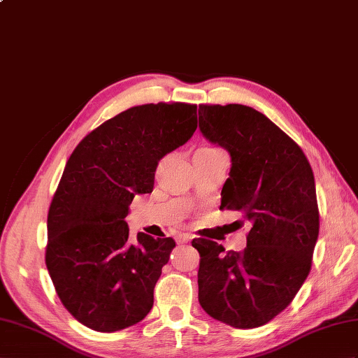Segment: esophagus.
Wrapping results in <instances>:
<instances>
[{"instance_id":"34e87169","label":"esophagus","mask_w":358,"mask_h":358,"mask_svg":"<svg viewBox=\"0 0 358 358\" xmlns=\"http://www.w3.org/2000/svg\"><path fill=\"white\" fill-rule=\"evenodd\" d=\"M189 240H191V235H188V234H180V235H178V238H176L179 245H184V243H188Z\"/></svg>"}]
</instances>
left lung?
<instances>
[{"label": "left lung", "mask_w": 358, "mask_h": 358, "mask_svg": "<svg viewBox=\"0 0 358 358\" xmlns=\"http://www.w3.org/2000/svg\"><path fill=\"white\" fill-rule=\"evenodd\" d=\"M199 127L231 155L220 209L240 211L249 223L241 252L191 241L200 255L199 302L234 328L266 325L310 273L319 235L315 174L301 147L249 106L199 104Z\"/></svg>", "instance_id": "8db88e82"}]
</instances>
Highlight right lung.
<instances>
[{"label":"right lung","instance_id":"1","mask_svg":"<svg viewBox=\"0 0 358 358\" xmlns=\"http://www.w3.org/2000/svg\"><path fill=\"white\" fill-rule=\"evenodd\" d=\"M197 127V106L149 103L104 121L77 144L48 209L45 264L64 307L91 329L113 333L153 307V289L176 241L139 232L126 215L152 193L158 162Z\"/></svg>","mask_w":358,"mask_h":358}]
</instances>
